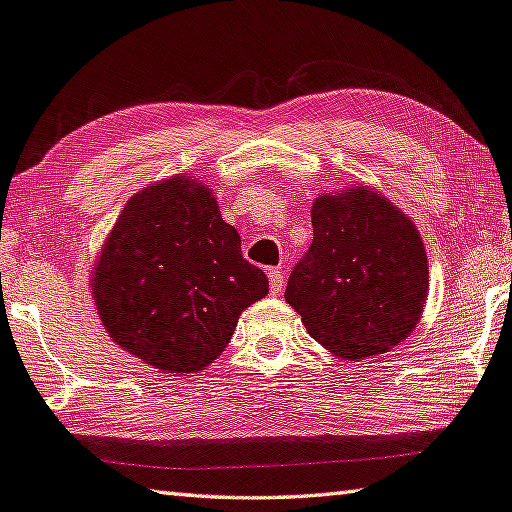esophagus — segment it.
<instances>
[{"instance_id":"obj_1","label":"esophagus","mask_w":512,"mask_h":512,"mask_svg":"<svg viewBox=\"0 0 512 512\" xmlns=\"http://www.w3.org/2000/svg\"><path fill=\"white\" fill-rule=\"evenodd\" d=\"M268 282H271L273 295H280L284 291V273L280 268H271V271H268Z\"/></svg>"}]
</instances>
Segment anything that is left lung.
Returning a JSON list of instances; mask_svg holds the SVG:
<instances>
[{
	"label": "left lung",
	"mask_w": 512,
	"mask_h": 512,
	"mask_svg": "<svg viewBox=\"0 0 512 512\" xmlns=\"http://www.w3.org/2000/svg\"><path fill=\"white\" fill-rule=\"evenodd\" d=\"M313 244L293 268L286 302L342 360L387 353L416 329L430 291L412 219L369 185L318 194Z\"/></svg>",
	"instance_id": "obj_1"
}]
</instances>
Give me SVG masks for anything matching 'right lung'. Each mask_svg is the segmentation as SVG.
I'll list each match as a JSON object with an SVG mask.
<instances>
[{
	"label": "right lung",
	"instance_id": "1",
	"mask_svg": "<svg viewBox=\"0 0 512 512\" xmlns=\"http://www.w3.org/2000/svg\"><path fill=\"white\" fill-rule=\"evenodd\" d=\"M266 293L264 271L241 255L215 192L185 174L150 183L125 203L91 271L109 338L174 376L217 360L241 311Z\"/></svg>",
	"mask_w": 512,
	"mask_h": 512
}]
</instances>
